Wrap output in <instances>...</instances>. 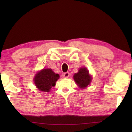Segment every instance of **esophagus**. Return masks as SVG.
Wrapping results in <instances>:
<instances>
[{
  "mask_svg": "<svg viewBox=\"0 0 132 132\" xmlns=\"http://www.w3.org/2000/svg\"><path fill=\"white\" fill-rule=\"evenodd\" d=\"M69 76H70V73H69V72H66L63 74V77L64 78H68L69 77Z\"/></svg>",
  "mask_w": 132,
  "mask_h": 132,
  "instance_id": "34e87169",
  "label": "esophagus"
}]
</instances>
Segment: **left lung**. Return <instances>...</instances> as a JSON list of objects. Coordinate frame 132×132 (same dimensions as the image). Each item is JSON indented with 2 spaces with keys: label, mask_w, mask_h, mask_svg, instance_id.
Segmentation results:
<instances>
[{
  "label": "left lung",
  "mask_w": 132,
  "mask_h": 132,
  "mask_svg": "<svg viewBox=\"0 0 132 132\" xmlns=\"http://www.w3.org/2000/svg\"><path fill=\"white\" fill-rule=\"evenodd\" d=\"M75 81L80 88H84L90 84L91 77L88 73V70L86 68H81L79 72L73 76Z\"/></svg>",
  "instance_id": "obj_1"
}]
</instances>
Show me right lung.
<instances>
[{
  "label": "right lung",
  "instance_id": "obj_1",
  "mask_svg": "<svg viewBox=\"0 0 132 132\" xmlns=\"http://www.w3.org/2000/svg\"><path fill=\"white\" fill-rule=\"evenodd\" d=\"M59 78L58 74H56L51 69H43L37 73L34 78V82L39 90L49 92L55 82Z\"/></svg>",
  "mask_w": 132,
  "mask_h": 132
}]
</instances>
